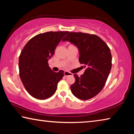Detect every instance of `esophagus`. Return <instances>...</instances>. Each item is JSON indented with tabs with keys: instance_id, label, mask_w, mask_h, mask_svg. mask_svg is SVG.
<instances>
[{
	"instance_id": "obj_1",
	"label": "esophagus",
	"mask_w": 134,
	"mask_h": 134,
	"mask_svg": "<svg viewBox=\"0 0 134 134\" xmlns=\"http://www.w3.org/2000/svg\"><path fill=\"white\" fill-rule=\"evenodd\" d=\"M64 74L65 76H72V73H71V72H70L69 71H64Z\"/></svg>"
}]
</instances>
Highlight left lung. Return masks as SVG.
<instances>
[{
    "mask_svg": "<svg viewBox=\"0 0 134 134\" xmlns=\"http://www.w3.org/2000/svg\"><path fill=\"white\" fill-rule=\"evenodd\" d=\"M77 47L79 61L86 70L80 77L74 74L75 83L70 86L76 97L88 100L99 93L105 86L112 67V55L108 45L96 35L69 32L63 40Z\"/></svg>",
    "mask_w": 134,
    "mask_h": 134,
    "instance_id": "obj_1",
    "label": "left lung"
}]
</instances>
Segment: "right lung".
Segmentation results:
<instances>
[{
    "label": "right lung",
    "instance_id": "right-lung-1",
    "mask_svg": "<svg viewBox=\"0 0 134 134\" xmlns=\"http://www.w3.org/2000/svg\"><path fill=\"white\" fill-rule=\"evenodd\" d=\"M68 33L50 31L40 34L32 38L22 49L19 58V76L26 91L36 99L44 100L53 96L64 76L63 70L54 72L48 62Z\"/></svg>",
    "mask_w": 134,
    "mask_h": 134
}]
</instances>
